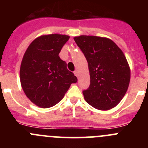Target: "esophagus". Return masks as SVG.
Masks as SVG:
<instances>
[{"label":"esophagus","instance_id":"esophagus-1","mask_svg":"<svg viewBox=\"0 0 148 148\" xmlns=\"http://www.w3.org/2000/svg\"><path fill=\"white\" fill-rule=\"evenodd\" d=\"M74 75L76 76V77H78V76H79V72H78V71H77V70H76L75 71H74Z\"/></svg>","mask_w":148,"mask_h":148}]
</instances>
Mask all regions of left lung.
<instances>
[{
  "label": "left lung",
  "mask_w": 148,
  "mask_h": 148,
  "mask_svg": "<svg viewBox=\"0 0 148 148\" xmlns=\"http://www.w3.org/2000/svg\"><path fill=\"white\" fill-rule=\"evenodd\" d=\"M88 62L90 85L85 101L99 110L116 107L126 94L130 68L118 46L108 38L82 35L74 38Z\"/></svg>",
  "instance_id": "obj_1"
}]
</instances>
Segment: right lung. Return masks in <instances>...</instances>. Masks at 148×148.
I'll return each mask as SVG.
<instances>
[{"label": "right lung", "instance_id": "obj_1", "mask_svg": "<svg viewBox=\"0 0 148 148\" xmlns=\"http://www.w3.org/2000/svg\"><path fill=\"white\" fill-rule=\"evenodd\" d=\"M69 36L48 34L37 37L26 49L20 68V81L25 95L41 108L56 105L77 78L67 69L59 56Z\"/></svg>", "mask_w": 148, "mask_h": 148}]
</instances>
